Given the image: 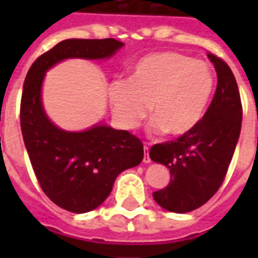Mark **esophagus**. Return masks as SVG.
Wrapping results in <instances>:
<instances>
[{
	"mask_svg": "<svg viewBox=\"0 0 258 258\" xmlns=\"http://www.w3.org/2000/svg\"><path fill=\"white\" fill-rule=\"evenodd\" d=\"M144 149H145V155H144V163H145V164H148V163H151V157H149V153H148L149 148H148V145H145L144 146Z\"/></svg>",
	"mask_w": 258,
	"mask_h": 258,
	"instance_id": "esophagus-1",
	"label": "esophagus"
}]
</instances>
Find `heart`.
<instances>
[{
  "instance_id": "heart-1",
  "label": "heart",
  "mask_w": 258,
  "mask_h": 258,
  "mask_svg": "<svg viewBox=\"0 0 258 258\" xmlns=\"http://www.w3.org/2000/svg\"><path fill=\"white\" fill-rule=\"evenodd\" d=\"M214 79L210 68L178 52H157L135 64L130 80L110 85L113 112L124 128H137L149 114L152 134L182 137L203 116Z\"/></svg>"
}]
</instances>
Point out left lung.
I'll return each mask as SVG.
<instances>
[{"mask_svg": "<svg viewBox=\"0 0 258 258\" xmlns=\"http://www.w3.org/2000/svg\"><path fill=\"white\" fill-rule=\"evenodd\" d=\"M217 72V88L199 123L178 140L156 144L149 156L170 168L171 179L153 199L164 210L188 213L214 196L227 175L242 127L238 84L222 59L207 55Z\"/></svg>", "mask_w": 258, "mask_h": 258, "instance_id": "obj_1", "label": "left lung"}]
</instances>
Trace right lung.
<instances>
[{
	"label": "right lung",
	"mask_w": 258,
	"mask_h": 258,
	"mask_svg": "<svg viewBox=\"0 0 258 258\" xmlns=\"http://www.w3.org/2000/svg\"><path fill=\"white\" fill-rule=\"evenodd\" d=\"M123 47L114 38L64 40L37 58L25 79L20 127L31 166L48 198L72 213H87L101 206L118 174L142 162L144 145L128 131L103 123L84 131L59 128L44 110V77L64 59L102 60Z\"/></svg>",
	"instance_id": "add662e5"
}]
</instances>
